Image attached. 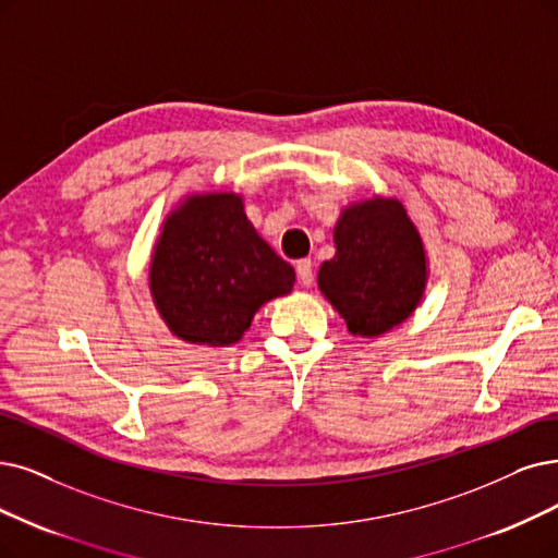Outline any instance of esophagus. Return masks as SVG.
Returning a JSON list of instances; mask_svg holds the SVG:
<instances>
[{"label":"esophagus","mask_w":558,"mask_h":558,"mask_svg":"<svg viewBox=\"0 0 558 558\" xmlns=\"http://www.w3.org/2000/svg\"><path fill=\"white\" fill-rule=\"evenodd\" d=\"M314 260L311 258H302L300 263H298V279H300V283L302 286H311L314 283Z\"/></svg>","instance_id":"34e87169"}]
</instances>
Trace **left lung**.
Wrapping results in <instances>:
<instances>
[{
    "label": "left lung",
    "instance_id": "left-lung-1",
    "mask_svg": "<svg viewBox=\"0 0 558 558\" xmlns=\"http://www.w3.org/2000/svg\"><path fill=\"white\" fill-rule=\"evenodd\" d=\"M337 256L325 260L318 286L360 337L403 323L426 286V256L405 208L393 198L352 206L333 229Z\"/></svg>",
    "mask_w": 558,
    "mask_h": 558
}]
</instances>
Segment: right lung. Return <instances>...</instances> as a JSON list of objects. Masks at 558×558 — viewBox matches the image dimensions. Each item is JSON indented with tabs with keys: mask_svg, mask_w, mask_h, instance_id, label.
<instances>
[{
	"mask_svg": "<svg viewBox=\"0 0 558 558\" xmlns=\"http://www.w3.org/2000/svg\"><path fill=\"white\" fill-rule=\"evenodd\" d=\"M295 270L250 225L235 194L194 196L165 225L150 291L169 329L190 343L231 345Z\"/></svg>",
	"mask_w": 558,
	"mask_h": 558,
	"instance_id": "add662e5",
	"label": "right lung"
}]
</instances>
